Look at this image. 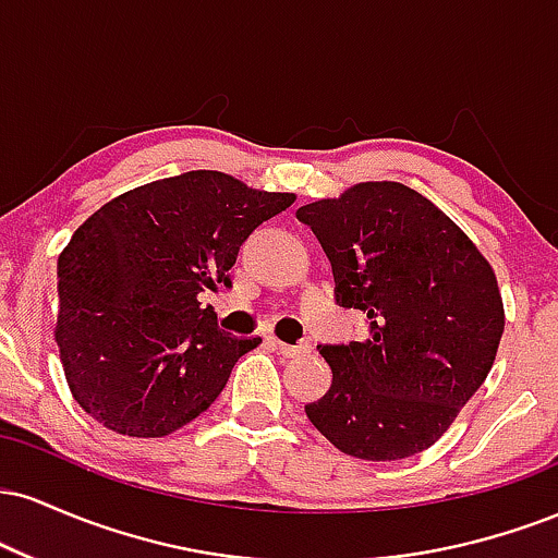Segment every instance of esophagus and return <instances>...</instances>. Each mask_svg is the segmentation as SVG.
Masks as SVG:
<instances>
[{
  "label": "esophagus",
  "mask_w": 558,
  "mask_h": 558,
  "mask_svg": "<svg viewBox=\"0 0 558 558\" xmlns=\"http://www.w3.org/2000/svg\"><path fill=\"white\" fill-rule=\"evenodd\" d=\"M270 341H272L275 349H278L280 354H283V356H301V354H310V349H312L310 343H299V345H291V343H283V341H278V338H270Z\"/></svg>",
  "instance_id": "obj_1"
}]
</instances>
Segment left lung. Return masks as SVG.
Here are the masks:
<instances>
[{"mask_svg": "<svg viewBox=\"0 0 558 558\" xmlns=\"http://www.w3.org/2000/svg\"><path fill=\"white\" fill-rule=\"evenodd\" d=\"M296 217L328 254L338 304L369 323L364 341L319 345L332 383L306 417L338 451L367 462L425 451L496 360V272L451 217L403 183H356Z\"/></svg>", "mask_w": 558, "mask_h": 558, "instance_id": "8db88e82", "label": "left lung"}]
</instances>
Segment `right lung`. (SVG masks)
<instances>
[{"instance_id": "right-lung-1", "label": "right lung", "mask_w": 558, "mask_h": 558, "mask_svg": "<svg viewBox=\"0 0 558 558\" xmlns=\"http://www.w3.org/2000/svg\"><path fill=\"white\" fill-rule=\"evenodd\" d=\"M293 202L191 170L96 209L57 259L54 341L83 412L133 438H162L207 412L262 338L222 332L198 293L230 286L241 243Z\"/></svg>"}]
</instances>
